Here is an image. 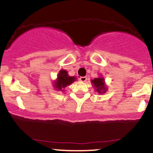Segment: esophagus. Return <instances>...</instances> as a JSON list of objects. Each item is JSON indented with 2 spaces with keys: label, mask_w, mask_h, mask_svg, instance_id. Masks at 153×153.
Returning a JSON list of instances; mask_svg holds the SVG:
<instances>
[{
  "label": "esophagus",
  "mask_w": 153,
  "mask_h": 153,
  "mask_svg": "<svg viewBox=\"0 0 153 153\" xmlns=\"http://www.w3.org/2000/svg\"><path fill=\"white\" fill-rule=\"evenodd\" d=\"M79 80L81 82H85L87 80V77L86 76H81L79 77Z\"/></svg>",
  "instance_id": "1"
}]
</instances>
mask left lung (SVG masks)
Returning <instances> with one entry per match:
<instances>
[{"label": "left lung", "instance_id": "obj_1", "mask_svg": "<svg viewBox=\"0 0 153 153\" xmlns=\"http://www.w3.org/2000/svg\"><path fill=\"white\" fill-rule=\"evenodd\" d=\"M92 84L94 85V87L95 88V90L100 94L105 93L107 91V87L105 85V80L102 77H98V78H94L91 80Z\"/></svg>", "mask_w": 153, "mask_h": 153}]
</instances>
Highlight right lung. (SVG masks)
Returning a JSON list of instances; mask_svg holds the SVG:
<instances>
[{
    "mask_svg": "<svg viewBox=\"0 0 153 153\" xmlns=\"http://www.w3.org/2000/svg\"><path fill=\"white\" fill-rule=\"evenodd\" d=\"M76 79L75 76H68V72L65 70H61L57 76V79L54 82L53 86L57 91H63L66 86L73 83L74 82L76 81Z\"/></svg>",
    "mask_w": 153,
    "mask_h": 153,
    "instance_id": "right-lung-1",
    "label": "right lung"
}]
</instances>
